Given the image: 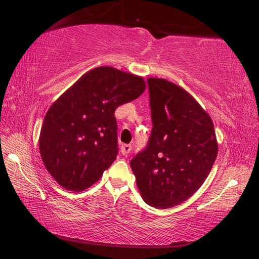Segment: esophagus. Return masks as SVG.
<instances>
[{"instance_id": "34e87169", "label": "esophagus", "mask_w": 259, "mask_h": 259, "mask_svg": "<svg viewBox=\"0 0 259 259\" xmlns=\"http://www.w3.org/2000/svg\"><path fill=\"white\" fill-rule=\"evenodd\" d=\"M131 150H133V146H131L130 144H123V145L121 146V153H122V155H124V156L128 155Z\"/></svg>"}]
</instances>
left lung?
<instances>
[{"label": "left lung", "instance_id": "left-lung-1", "mask_svg": "<svg viewBox=\"0 0 259 259\" xmlns=\"http://www.w3.org/2000/svg\"><path fill=\"white\" fill-rule=\"evenodd\" d=\"M153 128L130 161L143 200L165 209L186 201L204 183L217 156L213 123L199 103L163 78H147Z\"/></svg>", "mask_w": 259, "mask_h": 259}]
</instances>
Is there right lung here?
<instances>
[{
	"label": "right lung",
	"mask_w": 259,
	"mask_h": 259,
	"mask_svg": "<svg viewBox=\"0 0 259 259\" xmlns=\"http://www.w3.org/2000/svg\"><path fill=\"white\" fill-rule=\"evenodd\" d=\"M145 90L142 77L108 66L91 69L52 104L40 135L48 171L69 191L93 185L116 159L115 109Z\"/></svg>",
	"instance_id": "1"
}]
</instances>
